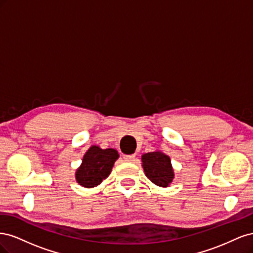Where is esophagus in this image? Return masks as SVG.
Instances as JSON below:
<instances>
[{"instance_id": "obj_1", "label": "esophagus", "mask_w": 253, "mask_h": 253, "mask_svg": "<svg viewBox=\"0 0 253 253\" xmlns=\"http://www.w3.org/2000/svg\"><path fill=\"white\" fill-rule=\"evenodd\" d=\"M124 159L126 160V162L127 163H132L135 160V154H132V155H125L124 156Z\"/></svg>"}]
</instances>
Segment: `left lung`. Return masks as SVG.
<instances>
[{
	"mask_svg": "<svg viewBox=\"0 0 253 253\" xmlns=\"http://www.w3.org/2000/svg\"><path fill=\"white\" fill-rule=\"evenodd\" d=\"M142 167L147 177L159 187H168L174 178L170 157L162 152L143 154Z\"/></svg>",
	"mask_w": 253,
	"mask_h": 253,
	"instance_id": "left-lung-1",
	"label": "left lung"
}]
</instances>
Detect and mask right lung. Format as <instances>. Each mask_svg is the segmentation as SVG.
Segmentation results:
<instances>
[{"label": "right lung", "mask_w": 253, "mask_h": 253, "mask_svg": "<svg viewBox=\"0 0 253 253\" xmlns=\"http://www.w3.org/2000/svg\"><path fill=\"white\" fill-rule=\"evenodd\" d=\"M118 157L116 150H102L93 145L84 155L82 165L76 172V179L85 188L98 186L110 175L114 163Z\"/></svg>", "instance_id": "add662e5"}]
</instances>
